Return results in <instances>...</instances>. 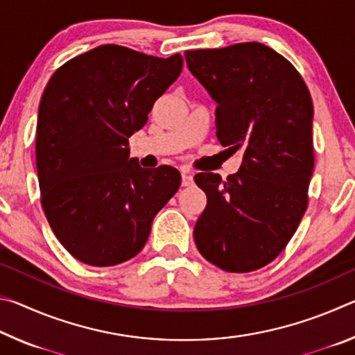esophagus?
Wrapping results in <instances>:
<instances>
[{
    "instance_id": "1",
    "label": "esophagus",
    "mask_w": 355,
    "mask_h": 355,
    "mask_svg": "<svg viewBox=\"0 0 355 355\" xmlns=\"http://www.w3.org/2000/svg\"><path fill=\"white\" fill-rule=\"evenodd\" d=\"M192 183H194V178H192L191 173L183 172V173H182V184H183V186H191Z\"/></svg>"
}]
</instances>
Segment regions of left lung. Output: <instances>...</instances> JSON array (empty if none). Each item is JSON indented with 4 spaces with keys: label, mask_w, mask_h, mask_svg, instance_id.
<instances>
[{
    "label": "left lung",
    "mask_w": 355,
    "mask_h": 355,
    "mask_svg": "<svg viewBox=\"0 0 355 355\" xmlns=\"http://www.w3.org/2000/svg\"><path fill=\"white\" fill-rule=\"evenodd\" d=\"M184 58L218 103L219 142L243 155L227 180L211 172L194 177L207 194L196 245L227 272L255 271L286 248L309 205L315 166L309 87L288 59L258 42L188 50Z\"/></svg>",
    "instance_id": "8db88e82"
}]
</instances>
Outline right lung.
<instances>
[{"label": "right lung", "instance_id": "right-lung-1", "mask_svg": "<svg viewBox=\"0 0 355 355\" xmlns=\"http://www.w3.org/2000/svg\"><path fill=\"white\" fill-rule=\"evenodd\" d=\"M183 58L101 45L61 65L42 95L35 135L40 202L71 257L116 266L139 254L182 175L144 169L128 137L182 73Z\"/></svg>", "mask_w": 355, "mask_h": 355}]
</instances>
